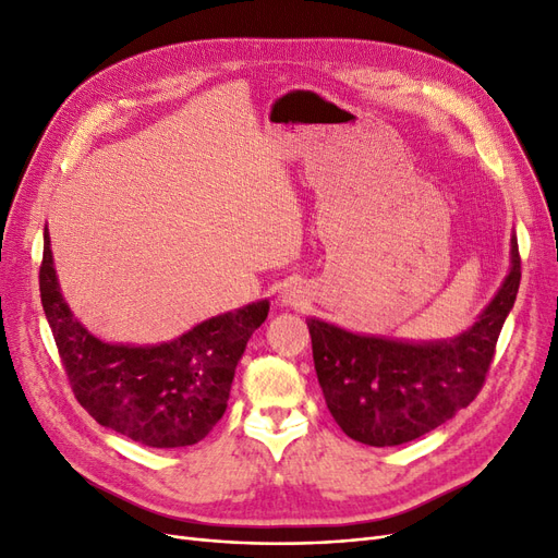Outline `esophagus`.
Returning a JSON list of instances; mask_svg holds the SVG:
<instances>
[{
	"label": "esophagus",
	"instance_id": "34e87169",
	"mask_svg": "<svg viewBox=\"0 0 558 558\" xmlns=\"http://www.w3.org/2000/svg\"><path fill=\"white\" fill-rule=\"evenodd\" d=\"M283 302L291 307H302V305H307V295H305V291H300V286H291V289L283 293Z\"/></svg>",
	"mask_w": 558,
	"mask_h": 558
}]
</instances>
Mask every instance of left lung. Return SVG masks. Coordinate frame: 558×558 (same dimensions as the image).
<instances>
[{"label": "left lung", "instance_id": "1", "mask_svg": "<svg viewBox=\"0 0 558 558\" xmlns=\"http://www.w3.org/2000/svg\"><path fill=\"white\" fill-rule=\"evenodd\" d=\"M521 258L465 332L447 342H398L310 318L316 377L326 404L351 440L396 447L442 426L482 391L498 335L514 307Z\"/></svg>", "mask_w": 558, "mask_h": 558}]
</instances>
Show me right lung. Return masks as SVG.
<instances>
[{
    "mask_svg": "<svg viewBox=\"0 0 558 558\" xmlns=\"http://www.w3.org/2000/svg\"><path fill=\"white\" fill-rule=\"evenodd\" d=\"M39 291L81 408L97 424L156 449L189 447L209 435L228 408L248 337L269 312L267 300L251 302L156 347L102 342L78 324L60 293L48 228Z\"/></svg>",
    "mask_w": 558,
    "mask_h": 558,
    "instance_id": "1",
    "label": "right lung"
}]
</instances>
